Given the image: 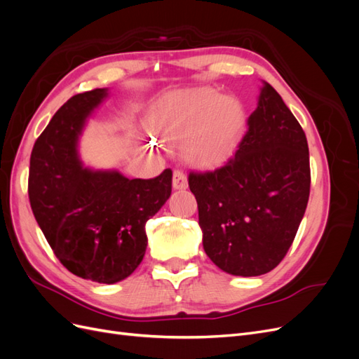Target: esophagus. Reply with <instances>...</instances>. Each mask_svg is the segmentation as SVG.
Segmentation results:
<instances>
[{
	"mask_svg": "<svg viewBox=\"0 0 359 359\" xmlns=\"http://www.w3.org/2000/svg\"><path fill=\"white\" fill-rule=\"evenodd\" d=\"M172 186H173V189H177V190H184V189H187V186H189L187 177L184 175V172H182V170H173Z\"/></svg>",
	"mask_w": 359,
	"mask_h": 359,
	"instance_id": "1",
	"label": "esophagus"
}]
</instances>
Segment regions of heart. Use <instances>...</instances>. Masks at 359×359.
<instances>
[{"label":"heart","instance_id":"heart-1","mask_svg":"<svg viewBox=\"0 0 359 359\" xmlns=\"http://www.w3.org/2000/svg\"><path fill=\"white\" fill-rule=\"evenodd\" d=\"M161 116L170 137L186 136L199 122L186 145V153L194 161L210 163L222 158L233 147L245 114L238 100L203 88L170 102Z\"/></svg>","mask_w":359,"mask_h":359}]
</instances>
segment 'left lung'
Instances as JSON below:
<instances>
[{
	"label": "left lung",
	"mask_w": 359,
	"mask_h": 359,
	"mask_svg": "<svg viewBox=\"0 0 359 359\" xmlns=\"http://www.w3.org/2000/svg\"><path fill=\"white\" fill-rule=\"evenodd\" d=\"M205 253L232 276L269 273L286 256L310 196L302 127L268 82L235 154L212 172H190Z\"/></svg>",
	"instance_id": "8db88e82"
}]
</instances>
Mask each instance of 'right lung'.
I'll return each mask as SVG.
<instances>
[{
  "mask_svg": "<svg viewBox=\"0 0 359 359\" xmlns=\"http://www.w3.org/2000/svg\"><path fill=\"white\" fill-rule=\"evenodd\" d=\"M107 95V88L76 94L53 115L32 148L28 196L60 262L74 276L114 285L142 262L145 224L170 196L172 170L128 180L83 166L79 136Z\"/></svg>",
  "mask_w": 359,
  "mask_h": 359,
  "instance_id": "add662e5",
  "label": "right lung"
}]
</instances>
